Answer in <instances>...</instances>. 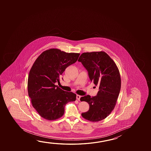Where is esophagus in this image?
Masks as SVG:
<instances>
[{
	"instance_id": "obj_1",
	"label": "esophagus",
	"mask_w": 151,
	"mask_h": 151,
	"mask_svg": "<svg viewBox=\"0 0 151 151\" xmlns=\"http://www.w3.org/2000/svg\"><path fill=\"white\" fill-rule=\"evenodd\" d=\"M81 96L80 95H77L76 99H77V100L79 101V100H80V99H81Z\"/></svg>"
}]
</instances>
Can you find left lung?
Instances as JSON below:
<instances>
[{
  "label": "left lung",
  "mask_w": 151,
  "mask_h": 151,
  "mask_svg": "<svg viewBox=\"0 0 151 151\" xmlns=\"http://www.w3.org/2000/svg\"><path fill=\"white\" fill-rule=\"evenodd\" d=\"M88 72L89 78L99 88L96 96L82 97L81 101L87 102L89 110L83 113L84 119L93 122L105 119L114 109L121 87L119 68L105 52H84L79 57Z\"/></svg>",
  "instance_id": "8db88e82"
}]
</instances>
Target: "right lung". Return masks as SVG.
Instances as JSON below:
<instances>
[{"instance_id":"1","label":"right lung","mask_w":151,"mask_h":151,"mask_svg":"<svg viewBox=\"0 0 151 151\" xmlns=\"http://www.w3.org/2000/svg\"><path fill=\"white\" fill-rule=\"evenodd\" d=\"M79 55L51 48L42 52L34 63L28 78V93L32 106L42 118L60 119L66 104L76 100V94L62 90L55 83L60 82V76Z\"/></svg>"}]
</instances>
